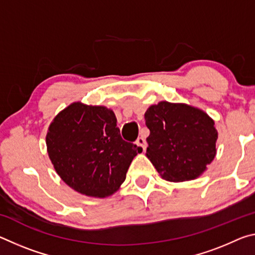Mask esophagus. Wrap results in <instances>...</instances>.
<instances>
[{
	"label": "esophagus",
	"instance_id": "34e87169",
	"mask_svg": "<svg viewBox=\"0 0 255 255\" xmlns=\"http://www.w3.org/2000/svg\"><path fill=\"white\" fill-rule=\"evenodd\" d=\"M135 144L138 146V148H139L140 150H143V152H145L146 146H147V143H146L145 138H143V137H139V138H138V139L136 140V143H135Z\"/></svg>",
	"mask_w": 255,
	"mask_h": 255
}]
</instances>
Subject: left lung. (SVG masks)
Segmentation results:
<instances>
[{
	"label": "left lung",
	"instance_id": "left-lung-1",
	"mask_svg": "<svg viewBox=\"0 0 255 255\" xmlns=\"http://www.w3.org/2000/svg\"><path fill=\"white\" fill-rule=\"evenodd\" d=\"M149 129L146 156L162 178L178 182L196 179L216 155L214 120L200 109L166 101L145 112Z\"/></svg>",
	"mask_w": 255,
	"mask_h": 255
}]
</instances>
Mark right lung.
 Segmentation results:
<instances>
[{
  "instance_id": "add662e5",
  "label": "right lung",
  "mask_w": 255,
  "mask_h": 255,
  "mask_svg": "<svg viewBox=\"0 0 255 255\" xmlns=\"http://www.w3.org/2000/svg\"><path fill=\"white\" fill-rule=\"evenodd\" d=\"M58 175L82 195L105 198L119 189L141 150L123 139L114 111L72 103L56 116L46 136Z\"/></svg>"
}]
</instances>
